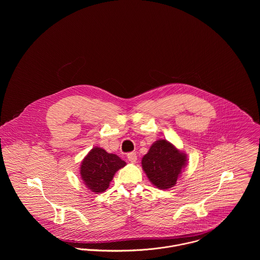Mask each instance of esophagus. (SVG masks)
I'll return each mask as SVG.
<instances>
[{
    "label": "esophagus",
    "mask_w": 260,
    "mask_h": 260,
    "mask_svg": "<svg viewBox=\"0 0 260 260\" xmlns=\"http://www.w3.org/2000/svg\"><path fill=\"white\" fill-rule=\"evenodd\" d=\"M127 158L131 163H134L137 160V154L135 152H130L127 154Z\"/></svg>",
    "instance_id": "1"
}]
</instances>
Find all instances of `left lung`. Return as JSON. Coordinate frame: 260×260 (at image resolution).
Here are the masks:
<instances>
[{
  "label": "left lung",
  "instance_id": "left-lung-1",
  "mask_svg": "<svg viewBox=\"0 0 260 260\" xmlns=\"http://www.w3.org/2000/svg\"><path fill=\"white\" fill-rule=\"evenodd\" d=\"M185 153L179 151L167 140H157L142 158V168L153 185L168 189L176 181L186 166Z\"/></svg>",
  "mask_w": 260,
  "mask_h": 260
}]
</instances>
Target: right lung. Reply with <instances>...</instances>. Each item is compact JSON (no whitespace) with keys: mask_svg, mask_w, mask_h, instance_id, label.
Returning <instances> with one entry per match:
<instances>
[{"mask_svg":"<svg viewBox=\"0 0 260 260\" xmlns=\"http://www.w3.org/2000/svg\"><path fill=\"white\" fill-rule=\"evenodd\" d=\"M125 165L126 162L117 155L100 147H94L83 159L80 174L85 185L98 194L109 187L115 173Z\"/></svg>","mask_w":260,"mask_h":260,"instance_id":"right-lung-1","label":"right lung"}]
</instances>
